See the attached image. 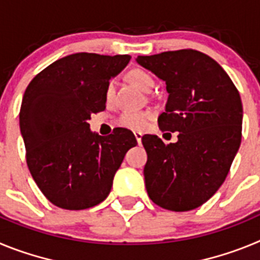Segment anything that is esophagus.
<instances>
[{
  "label": "esophagus",
  "mask_w": 260,
  "mask_h": 260,
  "mask_svg": "<svg viewBox=\"0 0 260 260\" xmlns=\"http://www.w3.org/2000/svg\"><path fill=\"white\" fill-rule=\"evenodd\" d=\"M135 135V139H137L138 144H141L142 143V133H134Z\"/></svg>",
  "instance_id": "34e87169"
}]
</instances>
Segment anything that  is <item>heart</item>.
I'll return each mask as SVG.
<instances>
[{
    "mask_svg": "<svg viewBox=\"0 0 260 260\" xmlns=\"http://www.w3.org/2000/svg\"><path fill=\"white\" fill-rule=\"evenodd\" d=\"M128 78L135 86L143 91H151L155 84L152 75L142 69H134L130 71ZM114 92H116V79H110L105 88V100L108 103L113 100ZM152 118L153 113L151 110H125L117 118V125L128 128V130H134V132H142L143 128L147 127Z\"/></svg>",
    "mask_w": 260,
    "mask_h": 260,
    "instance_id": "b5f03b06",
    "label": "heart"
}]
</instances>
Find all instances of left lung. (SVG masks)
Here are the masks:
<instances>
[{
  "label": "left lung",
  "instance_id": "obj_1",
  "mask_svg": "<svg viewBox=\"0 0 260 260\" xmlns=\"http://www.w3.org/2000/svg\"><path fill=\"white\" fill-rule=\"evenodd\" d=\"M137 62L167 84L162 132H178L176 143L144 135V181L148 197L169 211L198 208L219 190L242 137V103L224 69L194 49L138 56Z\"/></svg>",
  "mask_w": 260,
  "mask_h": 260
}]
</instances>
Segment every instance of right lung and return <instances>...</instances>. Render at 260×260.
I'll use <instances>...</instances> for the list:
<instances>
[{"label":"right lung","mask_w":260,"mask_h":260,"mask_svg":"<svg viewBox=\"0 0 260 260\" xmlns=\"http://www.w3.org/2000/svg\"><path fill=\"white\" fill-rule=\"evenodd\" d=\"M127 54L75 53L40 71L27 87L19 125L32 178L48 201L63 210H86L109 195L113 178L137 139L118 127L102 137L91 114L105 109V88L128 63Z\"/></svg>","instance_id":"1"}]
</instances>
